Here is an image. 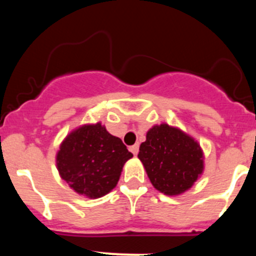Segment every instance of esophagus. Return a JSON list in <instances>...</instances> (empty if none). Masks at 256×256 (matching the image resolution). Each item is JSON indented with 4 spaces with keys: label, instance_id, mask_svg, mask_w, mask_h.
Returning <instances> with one entry per match:
<instances>
[{
    "label": "esophagus",
    "instance_id": "34e87169",
    "mask_svg": "<svg viewBox=\"0 0 256 256\" xmlns=\"http://www.w3.org/2000/svg\"><path fill=\"white\" fill-rule=\"evenodd\" d=\"M128 149H130V152H132V154L137 155V154H138V150H140V144H134V146H131Z\"/></svg>",
    "mask_w": 256,
    "mask_h": 256
}]
</instances>
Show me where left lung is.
<instances>
[{
    "mask_svg": "<svg viewBox=\"0 0 256 256\" xmlns=\"http://www.w3.org/2000/svg\"><path fill=\"white\" fill-rule=\"evenodd\" d=\"M138 158L155 189L166 195L190 189L204 171V154L198 142L167 124L148 131Z\"/></svg>",
    "mask_w": 256,
    "mask_h": 256,
    "instance_id": "8db88e82",
    "label": "left lung"
}]
</instances>
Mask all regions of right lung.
<instances>
[{
	"instance_id": "add662e5",
	"label": "right lung",
	"mask_w": 256,
	"mask_h": 256,
	"mask_svg": "<svg viewBox=\"0 0 256 256\" xmlns=\"http://www.w3.org/2000/svg\"><path fill=\"white\" fill-rule=\"evenodd\" d=\"M132 156L120 138L112 136L98 122L82 126L66 137L56 165L76 192L98 198L116 188L122 166Z\"/></svg>"
}]
</instances>
